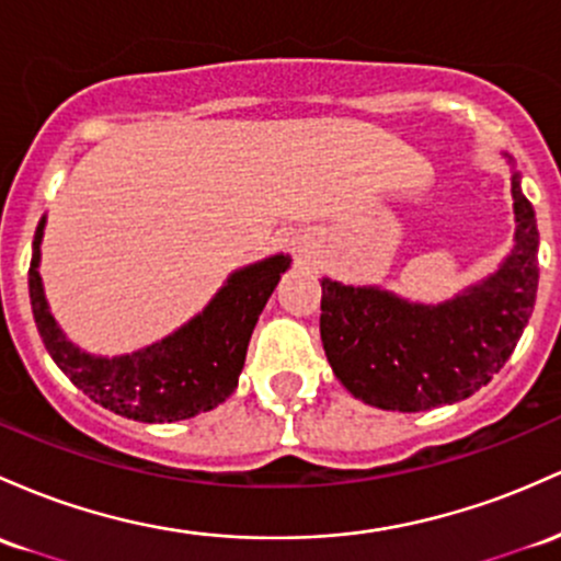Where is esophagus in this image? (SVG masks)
Returning a JSON list of instances; mask_svg holds the SVG:
<instances>
[{
  "instance_id": "obj_1",
  "label": "esophagus",
  "mask_w": 561,
  "mask_h": 561,
  "mask_svg": "<svg viewBox=\"0 0 561 561\" xmlns=\"http://www.w3.org/2000/svg\"><path fill=\"white\" fill-rule=\"evenodd\" d=\"M295 252H298L300 257H306V252H309V244H306L304 239H298V242H295Z\"/></svg>"
}]
</instances>
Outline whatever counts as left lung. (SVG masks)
<instances>
[{"label":"left lung","instance_id":"8db88e82","mask_svg":"<svg viewBox=\"0 0 561 561\" xmlns=\"http://www.w3.org/2000/svg\"><path fill=\"white\" fill-rule=\"evenodd\" d=\"M514 250L482 285L439 306L410 304L380 287L322 279L319 332L346 389L380 410L421 412L460 402L506 365L538 293V224L511 175Z\"/></svg>","mask_w":561,"mask_h":561}]
</instances>
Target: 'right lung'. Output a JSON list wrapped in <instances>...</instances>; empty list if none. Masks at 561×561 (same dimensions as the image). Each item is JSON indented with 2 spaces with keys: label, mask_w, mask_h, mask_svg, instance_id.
Wrapping results in <instances>:
<instances>
[{
  "label": "right lung",
  "mask_w": 561,
  "mask_h": 561,
  "mask_svg": "<svg viewBox=\"0 0 561 561\" xmlns=\"http://www.w3.org/2000/svg\"><path fill=\"white\" fill-rule=\"evenodd\" d=\"M42 233L45 218L36 226L28 268L31 311L42 343L92 402L140 423L183 421L231 397L257 317L290 266V257L274 255L233 271L207 309L172 335L125 356H92L60 332L47 306L36 271Z\"/></svg>",
  "instance_id": "add662e5"
}]
</instances>
